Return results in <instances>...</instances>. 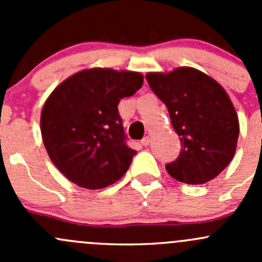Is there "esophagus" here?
Here are the masks:
<instances>
[{"label":"esophagus","mask_w":262,"mask_h":262,"mask_svg":"<svg viewBox=\"0 0 262 262\" xmlns=\"http://www.w3.org/2000/svg\"><path fill=\"white\" fill-rule=\"evenodd\" d=\"M149 143H150V139H149V137H144L143 139H142V142H141V144L143 147H147V146H149Z\"/></svg>","instance_id":"esophagus-1"}]
</instances>
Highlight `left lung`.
<instances>
[{"label": "left lung", "mask_w": 262, "mask_h": 262, "mask_svg": "<svg viewBox=\"0 0 262 262\" xmlns=\"http://www.w3.org/2000/svg\"><path fill=\"white\" fill-rule=\"evenodd\" d=\"M146 78L167 107L181 141L178 160L166 165L168 175L190 185L213 180L233 158L239 134L238 116L226 90L192 67L149 72Z\"/></svg>", "instance_id": "left-lung-1"}]
</instances>
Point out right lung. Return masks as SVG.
<instances>
[{
    "mask_svg": "<svg viewBox=\"0 0 262 262\" xmlns=\"http://www.w3.org/2000/svg\"><path fill=\"white\" fill-rule=\"evenodd\" d=\"M142 84L139 72L90 68L66 78L49 95L41 110V138L68 180L104 189L128 171L137 152L125 144L118 105Z\"/></svg>",
    "mask_w": 262,
    "mask_h": 262,
    "instance_id": "right-lung-1",
    "label": "right lung"
}]
</instances>
